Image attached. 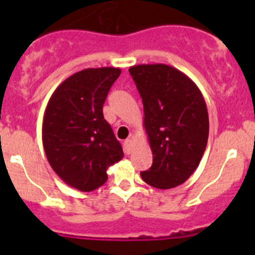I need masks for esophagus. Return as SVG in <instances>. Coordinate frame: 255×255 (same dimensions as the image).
Wrapping results in <instances>:
<instances>
[{
    "label": "esophagus",
    "mask_w": 255,
    "mask_h": 255,
    "mask_svg": "<svg viewBox=\"0 0 255 255\" xmlns=\"http://www.w3.org/2000/svg\"><path fill=\"white\" fill-rule=\"evenodd\" d=\"M125 151L127 154H129L130 151H132V139L130 138H128V139L125 140Z\"/></svg>",
    "instance_id": "obj_1"
}]
</instances>
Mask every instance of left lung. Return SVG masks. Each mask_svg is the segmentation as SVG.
Here are the masks:
<instances>
[{
    "instance_id": "obj_1",
    "label": "left lung",
    "mask_w": 255,
    "mask_h": 255,
    "mask_svg": "<svg viewBox=\"0 0 255 255\" xmlns=\"http://www.w3.org/2000/svg\"><path fill=\"white\" fill-rule=\"evenodd\" d=\"M144 107V128L153 153L143 181L166 190L192 175L207 145L206 102L194 81L165 64L129 68Z\"/></svg>"
}]
</instances>
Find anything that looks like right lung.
<instances>
[{
  "label": "right lung",
  "mask_w": 255,
  "mask_h": 255,
  "mask_svg": "<svg viewBox=\"0 0 255 255\" xmlns=\"http://www.w3.org/2000/svg\"><path fill=\"white\" fill-rule=\"evenodd\" d=\"M120 68H91L64 80L43 117L45 155L65 184L89 192L107 180V168L123 158L111 126L104 118L105 100Z\"/></svg>",
  "instance_id": "add662e5"
}]
</instances>
